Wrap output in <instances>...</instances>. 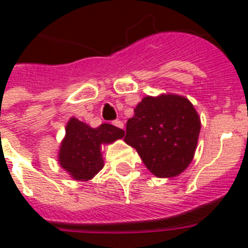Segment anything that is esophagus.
Wrapping results in <instances>:
<instances>
[{
  "instance_id": "34e87169",
  "label": "esophagus",
  "mask_w": 248,
  "mask_h": 248,
  "mask_svg": "<svg viewBox=\"0 0 248 248\" xmlns=\"http://www.w3.org/2000/svg\"><path fill=\"white\" fill-rule=\"evenodd\" d=\"M113 124L118 128H124V122H122V121H118V120L113 121Z\"/></svg>"
}]
</instances>
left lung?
I'll return each instance as SVG.
<instances>
[{
  "label": "left lung",
  "mask_w": 248,
  "mask_h": 248,
  "mask_svg": "<svg viewBox=\"0 0 248 248\" xmlns=\"http://www.w3.org/2000/svg\"><path fill=\"white\" fill-rule=\"evenodd\" d=\"M127 121L124 141L157 177H172L192 162L201 122L192 103L177 95L147 96Z\"/></svg>",
  "instance_id": "obj_1"
}]
</instances>
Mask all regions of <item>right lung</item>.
Segmentation results:
<instances>
[{"label": "right lung", "mask_w": 248, "mask_h": 248, "mask_svg": "<svg viewBox=\"0 0 248 248\" xmlns=\"http://www.w3.org/2000/svg\"><path fill=\"white\" fill-rule=\"evenodd\" d=\"M59 152V163L76 180L93 179L104 166L100 145L124 138L122 128L103 124L93 128L77 118L69 120Z\"/></svg>", "instance_id": "1"}]
</instances>
